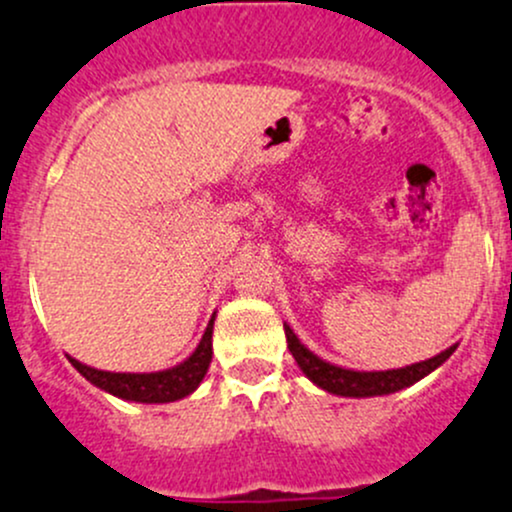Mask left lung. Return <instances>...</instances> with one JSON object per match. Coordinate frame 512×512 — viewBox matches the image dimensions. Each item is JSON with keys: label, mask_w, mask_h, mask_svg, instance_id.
Returning <instances> with one entry per match:
<instances>
[{"label": "left lung", "mask_w": 512, "mask_h": 512, "mask_svg": "<svg viewBox=\"0 0 512 512\" xmlns=\"http://www.w3.org/2000/svg\"><path fill=\"white\" fill-rule=\"evenodd\" d=\"M283 329L285 339H288L290 354L298 361L300 371L305 373L317 388L327 390V393L332 395H342V398H376V395L398 393V390L410 388L412 383L430 376L434 368L442 366L456 351V344H452L449 349H444L442 354L432 356V359L417 361V364L403 368H388V371H354V368H342L320 359L315 351H310L300 342L298 334L290 329V324L283 322Z\"/></svg>", "instance_id": "obj_1"}]
</instances>
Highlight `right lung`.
Here are the masks:
<instances>
[{
  "instance_id": "add662e5",
  "label": "right lung",
  "mask_w": 512,
  "mask_h": 512,
  "mask_svg": "<svg viewBox=\"0 0 512 512\" xmlns=\"http://www.w3.org/2000/svg\"><path fill=\"white\" fill-rule=\"evenodd\" d=\"M212 329L214 315L210 324H207L197 349L192 351L188 359L180 361L178 366L166 368V371L114 373L80 364L73 356H68V361L78 368L92 386L114 395V398L131 400V403H175V400L188 398L190 393H195L197 386L202 383V378H205L212 361Z\"/></svg>"
}]
</instances>
